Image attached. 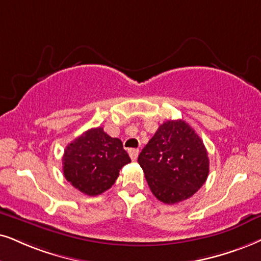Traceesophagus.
Segmentation results:
<instances>
[{"label":"esophagus","mask_w":261,"mask_h":261,"mask_svg":"<svg viewBox=\"0 0 261 261\" xmlns=\"http://www.w3.org/2000/svg\"><path fill=\"white\" fill-rule=\"evenodd\" d=\"M138 154H140V150H138V149H135V148H131V149H128V155H130V158L133 160L137 159Z\"/></svg>","instance_id":"34e87169"}]
</instances>
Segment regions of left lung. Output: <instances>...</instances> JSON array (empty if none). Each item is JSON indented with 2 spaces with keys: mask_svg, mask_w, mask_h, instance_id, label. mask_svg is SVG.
Returning <instances> with one entry per match:
<instances>
[{
  "mask_svg": "<svg viewBox=\"0 0 261 261\" xmlns=\"http://www.w3.org/2000/svg\"><path fill=\"white\" fill-rule=\"evenodd\" d=\"M138 164L151 193L167 204L193 196L210 172L202 140L183 120H167L160 125L138 155Z\"/></svg>",
  "mask_w": 261,
  "mask_h": 261,
  "instance_id": "8db88e82",
  "label": "left lung"
}]
</instances>
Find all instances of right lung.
I'll return each mask as SVG.
<instances>
[{"instance_id": "1", "label": "right lung", "mask_w": 261, "mask_h": 261, "mask_svg": "<svg viewBox=\"0 0 261 261\" xmlns=\"http://www.w3.org/2000/svg\"><path fill=\"white\" fill-rule=\"evenodd\" d=\"M128 163L131 159L119 138L111 137L102 127H92L66 147L62 170L75 189L96 196L113 186Z\"/></svg>"}]
</instances>
